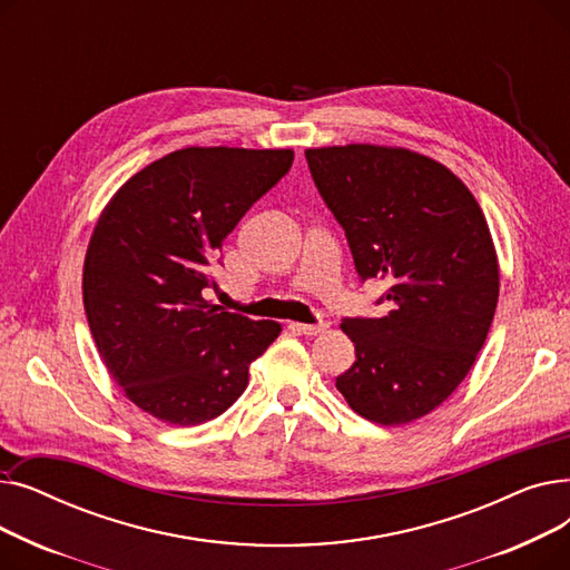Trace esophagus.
<instances>
[{
    "mask_svg": "<svg viewBox=\"0 0 570 570\" xmlns=\"http://www.w3.org/2000/svg\"><path fill=\"white\" fill-rule=\"evenodd\" d=\"M297 333H303V335H321V333H325L327 331V323H295L293 325Z\"/></svg>",
    "mask_w": 570,
    "mask_h": 570,
    "instance_id": "1",
    "label": "esophagus"
}]
</instances>
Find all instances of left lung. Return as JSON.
<instances>
[{"mask_svg": "<svg viewBox=\"0 0 570 570\" xmlns=\"http://www.w3.org/2000/svg\"><path fill=\"white\" fill-rule=\"evenodd\" d=\"M305 157L357 275L391 284L385 316L342 321L355 363L337 391L372 423H411L453 395L490 333L499 263L485 215L455 173L404 147L353 142Z\"/></svg>", "mask_w": 570, "mask_h": 570, "instance_id": "obj_1", "label": "left lung"}]
</instances>
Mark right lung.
<instances>
[{
  "mask_svg": "<svg viewBox=\"0 0 570 570\" xmlns=\"http://www.w3.org/2000/svg\"><path fill=\"white\" fill-rule=\"evenodd\" d=\"M293 149L185 147L119 187L95 226L82 303L125 395L168 425L222 415L282 325L209 305V267L247 209L288 173Z\"/></svg>",
  "mask_w": 570,
  "mask_h": 570,
  "instance_id": "obj_1",
  "label": "right lung"
}]
</instances>
